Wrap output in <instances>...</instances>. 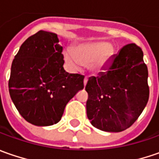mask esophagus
<instances>
[{
  "instance_id": "34e87169",
  "label": "esophagus",
  "mask_w": 159,
  "mask_h": 159,
  "mask_svg": "<svg viewBox=\"0 0 159 159\" xmlns=\"http://www.w3.org/2000/svg\"><path fill=\"white\" fill-rule=\"evenodd\" d=\"M87 82H88V77H84V84H87Z\"/></svg>"
}]
</instances>
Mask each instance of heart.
<instances>
[{"label": "heart", "instance_id": "obj_1", "mask_svg": "<svg viewBox=\"0 0 159 159\" xmlns=\"http://www.w3.org/2000/svg\"><path fill=\"white\" fill-rule=\"evenodd\" d=\"M112 54L113 49L104 41L83 44L76 47L75 53L70 50L63 53L65 61L71 69H78L85 64L90 65L94 73H101L107 69Z\"/></svg>", "mask_w": 159, "mask_h": 159}]
</instances>
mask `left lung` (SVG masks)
Listing matches in <instances>:
<instances>
[{"mask_svg":"<svg viewBox=\"0 0 159 159\" xmlns=\"http://www.w3.org/2000/svg\"><path fill=\"white\" fill-rule=\"evenodd\" d=\"M92 76L85 90L87 117L93 127L107 132H121L134 123L149 100L148 69L143 52L135 44L113 55L107 73Z\"/></svg>","mask_w":159,"mask_h":159,"instance_id":"1","label":"left lung"}]
</instances>
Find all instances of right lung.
Instances as JSON below:
<instances>
[{
    "mask_svg": "<svg viewBox=\"0 0 159 159\" xmlns=\"http://www.w3.org/2000/svg\"><path fill=\"white\" fill-rule=\"evenodd\" d=\"M57 34L39 30L25 40L11 65L9 95L26 121L39 127L56 124L68 102L84 89V76L63 68Z\"/></svg>",
    "mask_w": 159,
    "mask_h": 159,
    "instance_id": "add662e5",
    "label": "right lung"
}]
</instances>
